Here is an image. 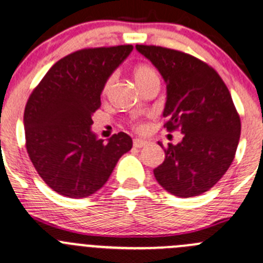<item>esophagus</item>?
<instances>
[{
  "label": "esophagus",
  "mask_w": 263,
  "mask_h": 263,
  "mask_svg": "<svg viewBox=\"0 0 263 263\" xmlns=\"http://www.w3.org/2000/svg\"><path fill=\"white\" fill-rule=\"evenodd\" d=\"M147 144V141H144V139H134L133 141V146L137 147V148H142V147H144Z\"/></svg>",
  "instance_id": "34e87169"
}]
</instances>
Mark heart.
I'll list each match as a JSON object with an SVG mask.
<instances>
[{"label": "heart", "instance_id": "1", "mask_svg": "<svg viewBox=\"0 0 263 263\" xmlns=\"http://www.w3.org/2000/svg\"><path fill=\"white\" fill-rule=\"evenodd\" d=\"M134 79H136L137 84L141 86V89H143V87H146L147 85H149L151 82L159 81V74H157V72L155 71L152 67L146 66V64H141V66L136 67V69H134ZM114 80H115V76L114 74H111V76L104 81L103 94H107V92H108ZM134 126H136L138 130H143V125L142 124H134Z\"/></svg>", "mask_w": 263, "mask_h": 263}]
</instances>
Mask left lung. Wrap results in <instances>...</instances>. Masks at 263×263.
<instances>
[{
  "label": "left lung",
  "mask_w": 263,
  "mask_h": 263,
  "mask_svg": "<svg viewBox=\"0 0 263 263\" xmlns=\"http://www.w3.org/2000/svg\"><path fill=\"white\" fill-rule=\"evenodd\" d=\"M136 47L166 82L164 127L183 134L182 142L164 148L155 178L178 197L204 194L223 177L236 154L241 124L231 94L219 74L192 55L154 45Z\"/></svg>",
  "instance_id": "left-lung-1"
}]
</instances>
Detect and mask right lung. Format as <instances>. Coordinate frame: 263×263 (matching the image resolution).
Segmentation results:
<instances>
[{
  "label": "right lung",
  "instance_id": "obj_1",
  "mask_svg": "<svg viewBox=\"0 0 263 263\" xmlns=\"http://www.w3.org/2000/svg\"><path fill=\"white\" fill-rule=\"evenodd\" d=\"M132 50V45L77 50L57 62L29 96L24 109L27 152L55 192L74 199L90 196L133 147L126 133L103 143L90 130L104 81Z\"/></svg>",
  "mask_w": 263,
  "mask_h": 263
}]
</instances>
